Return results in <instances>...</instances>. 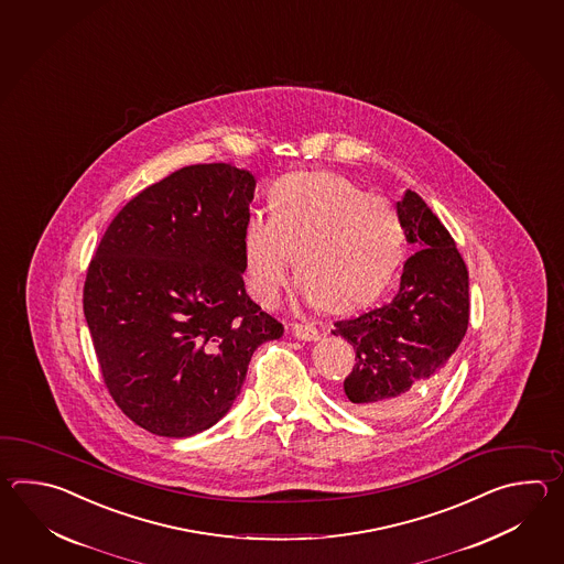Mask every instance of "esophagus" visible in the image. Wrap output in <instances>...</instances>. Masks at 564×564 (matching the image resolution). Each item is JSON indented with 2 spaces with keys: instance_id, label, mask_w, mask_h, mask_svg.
Masks as SVG:
<instances>
[{
  "instance_id": "1",
  "label": "esophagus",
  "mask_w": 564,
  "mask_h": 564,
  "mask_svg": "<svg viewBox=\"0 0 564 564\" xmlns=\"http://www.w3.org/2000/svg\"><path fill=\"white\" fill-rule=\"evenodd\" d=\"M292 335L300 338V340H318V338H321L318 328H316V326H312V324H292Z\"/></svg>"
}]
</instances>
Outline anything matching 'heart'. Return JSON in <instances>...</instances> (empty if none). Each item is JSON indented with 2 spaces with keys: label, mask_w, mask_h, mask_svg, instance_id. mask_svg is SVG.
Listing matches in <instances>:
<instances>
[{
  "label": "heart",
  "mask_w": 564,
  "mask_h": 564,
  "mask_svg": "<svg viewBox=\"0 0 564 564\" xmlns=\"http://www.w3.org/2000/svg\"><path fill=\"white\" fill-rule=\"evenodd\" d=\"M403 243L391 202L333 173L280 181L270 193V217L253 214L241 231L243 270L256 299L276 304L294 256L306 299L333 312L377 299L401 262Z\"/></svg>",
  "instance_id": "heart-1"
}]
</instances>
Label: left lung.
<instances>
[{"label":"left lung","instance_id":"obj_1","mask_svg":"<svg viewBox=\"0 0 564 564\" xmlns=\"http://www.w3.org/2000/svg\"><path fill=\"white\" fill-rule=\"evenodd\" d=\"M409 243L395 299L335 323L355 347L345 379L350 408L372 420H401L442 383L469 323L468 268L440 217L415 192L397 202Z\"/></svg>","mask_w":564,"mask_h":564}]
</instances>
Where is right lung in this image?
<instances>
[{
  "label": "right lung",
  "mask_w": 564,
  "mask_h": 564,
  "mask_svg": "<svg viewBox=\"0 0 564 564\" xmlns=\"http://www.w3.org/2000/svg\"><path fill=\"white\" fill-rule=\"evenodd\" d=\"M256 180L189 165L137 193L86 272L83 306L108 393L147 432L189 437L240 395L253 350L282 323L243 286Z\"/></svg>",
  "instance_id": "add662e5"
}]
</instances>
